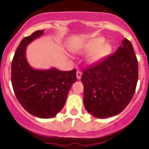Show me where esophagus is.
I'll list each match as a JSON object with an SVG mask.
<instances>
[{
    "instance_id": "1",
    "label": "esophagus",
    "mask_w": 149,
    "mask_h": 149,
    "mask_svg": "<svg viewBox=\"0 0 149 149\" xmlns=\"http://www.w3.org/2000/svg\"><path fill=\"white\" fill-rule=\"evenodd\" d=\"M81 75H82L81 72L79 71V70H78L77 73H76V77H77V79H80L81 77Z\"/></svg>"
}]
</instances>
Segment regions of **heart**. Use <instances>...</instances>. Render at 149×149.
<instances>
[{"label":"heart","mask_w":149,"mask_h":149,"mask_svg":"<svg viewBox=\"0 0 149 149\" xmlns=\"http://www.w3.org/2000/svg\"><path fill=\"white\" fill-rule=\"evenodd\" d=\"M103 37H96L77 45L73 49L76 53L86 54L91 52L87 57V62L90 64L95 63L104 58L112 52V46L109 43H104Z\"/></svg>","instance_id":"heart-1"}]
</instances>
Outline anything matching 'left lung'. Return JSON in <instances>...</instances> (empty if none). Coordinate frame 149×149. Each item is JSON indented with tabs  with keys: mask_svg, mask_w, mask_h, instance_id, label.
Here are the masks:
<instances>
[{
	"mask_svg": "<svg viewBox=\"0 0 149 149\" xmlns=\"http://www.w3.org/2000/svg\"><path fill=\"white\" fill-rule=\"evenodd\" d=\"M139 79V63L127 39L115 54L83 71L84 104L88 113L107 118L120 113L131 101Z\"/></svg>",
	"mask_w": 149,
	"mask_h": 149,
	"instance_id": "8db88e82",
	"label": "left lung"
}]
</instances>
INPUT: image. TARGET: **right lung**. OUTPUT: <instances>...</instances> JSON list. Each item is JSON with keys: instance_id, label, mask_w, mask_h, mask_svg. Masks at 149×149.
<instances>
[{"instance_id": "right-lung-1", "label": "right lung", "mask_w": 149, "mask_h": 149, "mask_svg": "<svg viewBox=\"0 0 149 149\" xmlns=\"http://www.w3.org/2000/svg\"><path fill=\"white\" fill-rule=\"evenodd\" d=\"M43 34L44 30H38L21 41L12 61L11 83L18 101L29 113L48 119L65 105L69 90L76 81V70H37L28 63L26 47Z\"/></svg>"}]
</instances>
